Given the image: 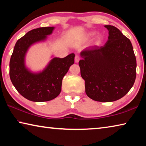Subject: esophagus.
I'll list each match as a JSON object with an SVG mask.
<instances>
[{
    "mask_svg": "<svg viewBox=\"0 0 146 146\" xmlns=\"http://www.w3.org/2000/svg\"><path fill=\"white\" fill-rule=\"evenodd\" d=\"M79 60H80V56H79L78 55H76L75 57V62L77 63V62H78Z\"/></svg>",
    "mask_w": 146,
    "mask_h": 146,
    "instance_id": "1",
    "label": "esophagus"
}]
</instances>
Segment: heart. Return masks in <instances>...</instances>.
<instances>
[{"label":"heart","mask_w":146,"mask_h":146,"mask_svg":"<svg viewBox=\"0 0 146 146\" xmlns=\"http://www.w3.org/2000/svg\"><path fill=\"white\" fill-rule=\"evenodd\" d=\"M93 35H95V33L94 32H91V33H89L88 35V37H91ZM100 40V36H98V41Z\"/></svg>","instance_id":"heart-1"}]
</instances>
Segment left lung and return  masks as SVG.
Masks as SVG:
<instances>
[{
	"label": "left lung",
	"instance_id": "1",
	"mask_svg": "<svg viewBox=\"0 0 146 146\" xmlns=\"http://www.w3.org/2000/svg\"><path fill=\"white\" fill-rule=\"evenodd\" d=\"M104 26L109 31L105 45L84 49L78 63L86 95L102 102H113L126 95L137 73V60L129 39L116 27Z\"/></svg>",
	"mask_w": 146,
	"mask_h": 146
}]
</instances>
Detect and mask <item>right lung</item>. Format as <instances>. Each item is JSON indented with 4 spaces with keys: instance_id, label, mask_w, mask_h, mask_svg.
I'll use <instances>...</instances> for the list:
<instances>
[{
    "instance_id": "right-lung-1",
    "label": "right lung",
    "mask_w": 146,
    "mask_h": 146,
    "mask_svg": "<svg viewBox=\"0 0 146 146\" xmlns=\"http://www.w3.org/2000/svg\"><path fill=\"white\" fill-rule=\"evenodd\" d=\"M54 27L32 29L19 39L9 62V76L13 85L21 95L33 102H46L60 94L63 77L74 64L75 54L63 58H53L44 71L33 73L26 68L24 57L29 46L44 40L52 33Z\"/></svg>"
}]
</instances>
